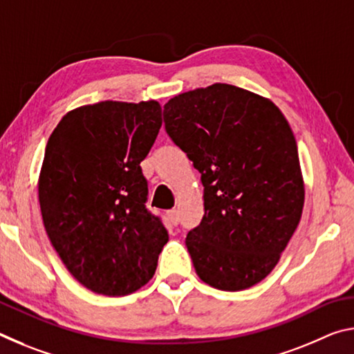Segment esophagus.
Segmentation results:
<instances>
[{"instance_id":"34e87169","label":"esophagus","mask_w":354,"mask_h":354,"mask_svg":"<svg viewBox=\"0 0 354 354\" xmlns=\"http://www.w3.org/2000/svg\"><path fill=\"white\" fill-rule=\"evenodd\" d=\"M167 217H169V220L171 221L173 225H178L179 223V212L176 211V209H173V211L167 212Z\"/></svg>"}]
</instances>
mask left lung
<instances>
[{
    "label": "left lung",
    "mask_w": 354,
    "mask_h": 354,
    "mask_svg": "<svg viewBox=\"0 0 354 354\" xmlns=\"http://www.w3.org/2000/svg\"><path fill=\"white\" fill-rule=\"evenodd\" d=\"M164 122L205 187V215L185 237L196 274L227 292L261 283L304 205L297 140L283 112L261 95L217 82L171 98Z\"/></svg>",
    "instance_id": "left-lung-1"
}]
</instances>
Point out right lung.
I'll return each mask as SVG.
<instances>
[{
	"label": "right lung",
	"mask_w": 354,
	"mask_h": 354,
	"mask_svg": "<svg viewBox=\"0 0 354 354\" xmlns=\"http://www.w3.org/2000/svg\"><path fill=\"white\" fill-rule=\"evenodd\" d=\"M162 127L158 101H101L65 113L39 176L51 245L88 290L123 297L153 278L169 232L145 203L140 162Z\"/></svg>",
	"instance_id": "1"
}]
</instances>
